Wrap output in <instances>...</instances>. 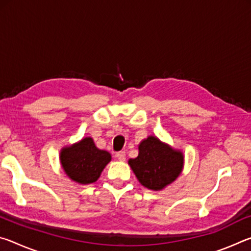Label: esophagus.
Returning <instances> with one entry per match:
<instances>
[{"mask_svg": "<svg viewBox=\"0 0 251 251\" xmlns=\"http://www.w3.org/2000/svg\"><path fill=\"white\" fill-rule=\"evenodd\" d=\"M116 158L118 159V160H125L126 159V154H125V151H117L116 152Z\"/></svg>", "mask_w": 251, "mask_h": 251, "instance_id": "1", "label": "esophagus"}]
</instances>
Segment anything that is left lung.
Listing matches in <instances>:
<instances>
[{
	"label": "left lung",
	"instance_id": "obj_1",
	"mask_svg": "<svg viewBox=\"0 0 251 251\" xmlns=\"http://www.w3.org/2000/svg\"><path fill=\"white\" fill-rule=\"evenodd\" d=\"M139 154L128 164L136 177L148 189L159 190L179 176L184 164L180 151L150 136L139 144Z\"/></svg>",
	"mask_w": 251,
	"mask_h": 251
}]
</instances>
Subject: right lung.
<instances>
[{"instance_id":"right-lung-1","label":"right lung","mask_w":251,"mask_h":251,"mask_svg":"<svg viewBox=\"0 0 251 251\" xmlns=\"http://www.w3.org/2000/svg\"><path fill=\"white\" fill-rule=\"evenodd\" d=\"M63 169L72 180L79 184L95 182L112 157L106 151L95 146L91 137H86L61 151Z\"/></svg>"}]
</instances>
